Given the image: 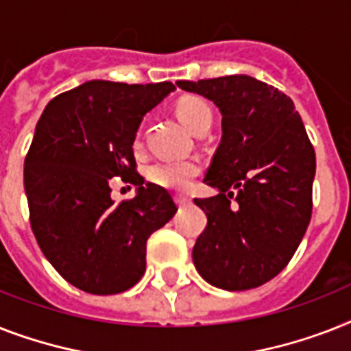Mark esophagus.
<instances>
[{
	"mask_svg": "<svg viewBox=\"0 0 351 351\" xmlns=\"http://www.w3.org/2000/svg\"><path fill=\"white\" fill-rule=\"evenodd\" d=\"M175 200H176V204L180 205V207H187V205H191V198H189V196L176 195Z\"/></svg>",
	"mask_w": 351,
	"mask_h": 351,
	"instance_id": "1",
	"label": "esophagus"
}]
</instances>
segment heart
Instances as JSON below:
<instances>
[{"mask_svg": "<svg viewBox=\"0 0 351 351\" xmlns=\"http://www.w3.org/2000/svg\"><path fill=\"white\" fill-rule=\"evenodd\" d=\"M176 115L193 133L210 126L213 122V111L200 97H182L176 102ZM198 173L200 166L195 160H160L147 167V178L153 184L175 191L187 189Z\"/></svg>", "mask_w": 351, "mask_h": 351, "instance_id": "heart-1", "label": "heart"}]
</instances>
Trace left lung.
<instances>
[{
    "label": "left lung",
    "mask_w": 351,
    "mask_h": 351,
    "mask_svg": "<svg viewBox=\"0 0 351 351\" xmlns=\"http://www.w3.org/2000/svg\"><path fill=\"white\" fill-rule=\"evenodd\" d=\"M176 86L221 113L220 146L204 178L218 195L195 198L207 215L195 267L218 289H256L289 265L306 232L315 151L292 99L267 82L227 75Z\"/></svg>",
    "instance_id": "obj_1"
}]
</instances>
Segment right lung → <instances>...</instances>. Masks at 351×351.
<instances>
[{"label": "right lung", "instance_id": "obj_1", "mask_svg": "<svg viewBox=\"0 0 351 351\" xmlns=\"http://www.w3.org/2000/svg\"><path fill=\"white\" fill-rule=\"evenodd\" d=\"M173 82L88 81L53 97L37 121L25 158L30 225L45 258L77 289L119 294L146 272V243L175 216L164 187L136 173L133 142L147 111ZM111 178L138 184L115 206Z\"/></svg>", "mask_w": 351, "mask_h": 351}]
</instances>
